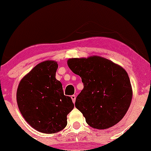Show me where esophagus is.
I'll return each instance as SVG.
<instances>
[{
    "instance_id": "obj_1",
    "label": "esophagus",
    "mask_w": 151,
    "mask_h": 151,
    "mask_svg": "<svg viewBox=\"0 0 151 151\" xmlns=\"http://www.w3.org/2000/svg\"><path fill=\"white\" fill-rule=\"evenodd\" d=\"M71 99H72V101L73 102H75V101H76V96L75 95H72V96H71Z\"/></svg>"
}]
</instances>
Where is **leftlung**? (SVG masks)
<instances>
[{
	"mask_svg": "<svg viewBox=\"0 0 151 151\" xmlns=\"http://www.w3.org/2000/svg\"><path fill=\"white\" fill-rule=\"evenodd\" d=\"M67 63L84 85L76 98L75 106L87 123L94 129H105L119 122L132 99V85L125 69L99 56L71 58Z\"/></svg>",
	"mask_w": 151,
	"mask_h": 151,
	"instance_id": "8db88e82",
	"label": "left lung"
}]
</instances>
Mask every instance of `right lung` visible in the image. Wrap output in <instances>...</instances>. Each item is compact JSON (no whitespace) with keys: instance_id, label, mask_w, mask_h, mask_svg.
Here are the masks:
<instances>
[{"instance_id":"right-lung-1","label":"right lung","mask_w":151,"mask_h":151,"mask_svg":"<svg viewBox=\"0 0 151 151\" xmlns=\"http://www.w3.org/2000/svg\"><path fill=\"white\" fill-rule=\"evenodd\" d=\"M57 62L47 60L36 65L18 85L17 101L25 121L39 132L53 134L67 125V115L74 108L56 80Z\"/></svg>"}]
</instances>
